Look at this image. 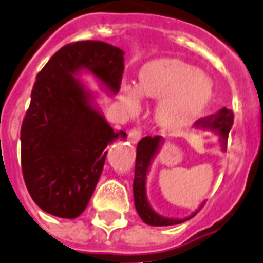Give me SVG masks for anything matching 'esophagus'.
<instances>
[{"instance_id": "1", "label": "esophagus", "mask_w": 263, "mask_h": 263, "mask_svg": "<svg viewBox=\"0 0 263 263\" xmlns=\"http://www.w3.org/2000/svg\"><path fill=\"white\" fill-rule=\"evenodd\" d=\"M140 136H142V134H140L139 129H136V128H134V129H131V131L128 132V139H129V142H131L132 145H135V143L139 142Z\"/></svg>"}]
</instances>
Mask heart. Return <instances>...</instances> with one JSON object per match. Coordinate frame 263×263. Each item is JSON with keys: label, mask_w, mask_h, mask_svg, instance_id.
I'll return each instance as SVG.
<instances>
[{"label": "heart", "mask_w": 263, "mask_h": 263, "mask_svg": "<svg viewBox=\"0 0 263 263\" xmlns=\"http://www.w3.org/2000/svg\"><path fill=\"white\" fill-rule=\"evenodd\" d=\"M212 83L201 71L180 59L163 58L146 63L139 83L124 81L120 95L125 109L136 113L142 98L158 99L154 118L161 128L178 131L197 120L211 102Z\"/></svg>", "instance_id": "1"}]
</instances>
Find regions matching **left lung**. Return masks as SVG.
I'll use <instances>...</instances> for the list:
<instances>
[{
  "mask_svg": "<svg viewBox=\"0 0 263 263\" xmlns=\"http://www.w3.org/2000/svg\"><path fill=\"white\" fill-rule=\"evenodd\" d=\"M233 111L229 109H220L218 113L208 116V117L200 118L194 127L198 129H210L215 132V135L219 138L220 147L225 152L226 143H228V135L232 125H233ZM164 139L161 136H146L140 140L136 147V163H135V179H134V201H135V208L142 220L150 226H171L182 223L185 220L192 219L197 214L203 204L198 207V210L186 216L183 219L179 218H167L157 214L154 211L147 200L146 194V180H147V174L149 168L152 165V161L160 152V147L163 145Z\"/></svg>",
  "mask_w": 263,
  "mask_h": 263,
  "instance_id": "left-lung-1",
  "label": "left lung"
}]
</instances>
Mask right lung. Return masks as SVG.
I'll return each instance as SVG.
<instances>
[{
	"instance_id": "right-lung-1",
	"label": "right lung",
	"mask_w": 263,
	"mask_h": 263,
	"mask_svg": "<svg viewBox=\"0 0 263 263\" xmlns=\"http://www.w3.org/2000/svg\"><path fill=\"white\" fill-rule=\"evenodd\" d=\"M88 71L116 95L124 73V51L103 41L62 47L37 74L25 116L22 171L26 187L43 211L73 219L87 208L106 160V147L125 139L114 132L77 80Z\"/></svg>"
}]
</instances>
